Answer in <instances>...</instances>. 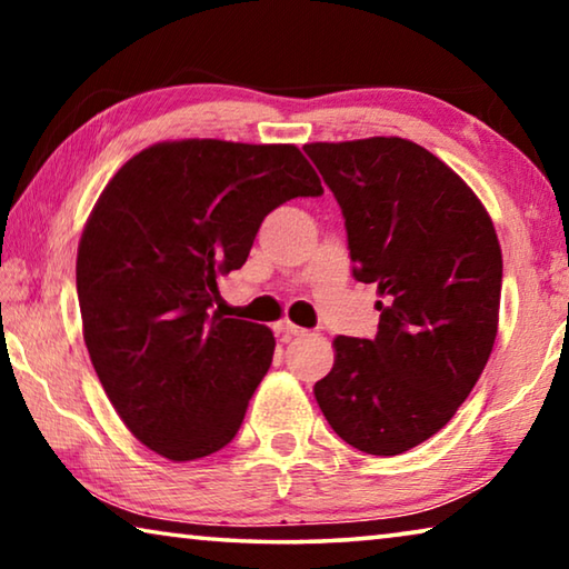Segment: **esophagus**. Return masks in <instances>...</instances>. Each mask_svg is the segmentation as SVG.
<instances>
[{
	"label": "esophagus",
	"instance_id": "1",
	"mask_svg": "<svg viewBox=\"0 0 569 569\" xmlns=\"http://www.w3.org/2000/svg\"><path fill=\"white\" fill-rule=\"evenodd\" d=\"M278 333H281L286 341H291V339H296V336H303L306 331L301 329V326H296V323H291V321H286V319H283L281 323H278Z\"/></svg>",
	"mask_w": 569,
	"mask_h": 569
}]
</instances>
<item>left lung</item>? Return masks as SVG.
<instances>
[{
    "label": "left lung",
    "mask_w": 569,
    "mask_h": 569,
    "mask_svg": "<svg viewBox=\"0 0 569 569\" xmlns=\"http://www.w3.org/2000/svg\"><path fill=\"white\" fill-rule=\"evenodd\" d=\"M341 206L353 278L377 283L373 339L339 336L316 401L346 445L393 457L435 437L475 389L497 339L502 250L455 170L417 142H311Z\"/></svg>",
    "instance_id": "1"
}]
</instances>
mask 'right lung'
I'll list each match as a JSON object with an SVG mask.
<instances>
[{
  "label": "right lung",
  "mask_w": 569,
  "mask_h": 569,
  "mask_svg": "<svg viewBox=\"0 0 569 569\" xmlns=\"http://www.w3.org/2000/svg\"><path fill=\"white\" fill-rule=\"evenodd\" d=\"M321 180L296 146L158 142L114 172L77 248L90 359L134 439L172 461L223 449L271 369L261 323L213 311L263 218Z\"/></svg>",
  "instance_id": "obj_1"
}]
</instances>
